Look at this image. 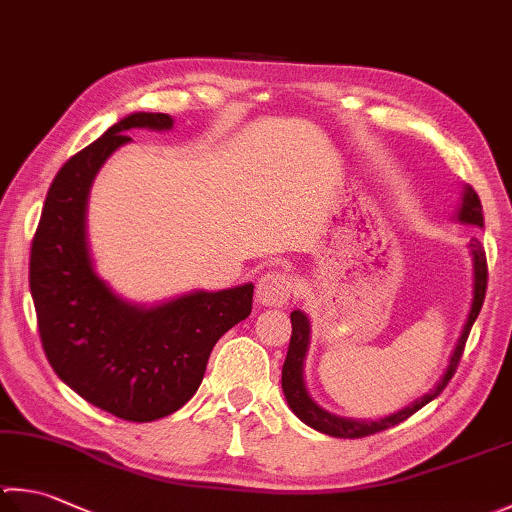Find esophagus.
I'll return each mask as SVG.
<instances>
[{"label": "esophagus", "instance_id": "34e87169", "mask_svg": "<svg viewBox=\"0 0 512 512\" xmlns=\"http://www.w3.org/2000/svg\"><path fill=\"white\" fill-rule=\"evenodd\" d=\"M292 278L281 272H269L260 276L256 285V301L265 307H283L292 296Z\"/></svg>", "mask_w": 512, "mask_h": 512}]
</instances>
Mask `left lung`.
<instances>
[{
	"label": "left lung",
	"instance_id": "obj_1",
	"mask_svg": "<svg viewBox=\"0 0 512 512\" xmlns=\"http://www.w3.org/2000/svg\"><path fill=\"white\" fill-rule=\"evenodd\" d=\"M455 220L464 225H477L484 227V211H481V200L477 196V191L472 187H464V194H461V205L455 214ZM470 256H472V301H470V312L464 323V330H461V336L457 339L455 350H452L450 359H448V368L443 372L441 379L435 383V388L428 390L423 397L414 399L412 403H408L406 408H401L397 412L388 414V417L381 419H345L339 417V414H332L323 410L318 403L310 397L305 385V376H303V368H305V356L307 350H310V318H307L305 312L294 310L292 312V339H289V350L285 356L283 363V392L287 399V406L292 408V412L296 414L298 419L307 426L323 432V435L330 437H339V439H359V437H368L374 435V432L388 430L397 423L406 421L408 417H412L414 412L421 410L426 403H430L432 399H437L439 394L446 388L448 381L452 379V374L457 370V363L464 354V345L470 334L472 323L477 321L481 305H484V296H486V283H488V267H486V252L484 245L479 243L477 238H472L470 243Z\"/></svg>",
	"mask_w": 512,
	"mask_h": 512
}]
</instances>
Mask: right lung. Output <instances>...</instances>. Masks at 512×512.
<instances>
[{
  "instance_id": "add662e5",
  "label": "right lung",
  "mask_w": 512,
  "mask_h": 512,
  "mask_svg": "<svg viewBox=\"0 0 512 512\" xmlns=\"http://www.w3.org/2000/svg\"><path fill=\"white\" fill-rule=\"evenodd\" d=\"M167 113H131L57 171L31 247V294L55 374L124 421L180 410L205 376L216 341L252 312L254 285L182 294L158 305L124 301L93 267L86 207L102 165L131 129L169 131Z\"/></svg>"
}]
</instances>
